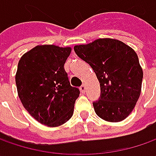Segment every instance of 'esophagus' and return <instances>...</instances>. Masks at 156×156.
<instances>
[{"label":"esophagus","mask_w":156,"mask_h":156,"mask_svg":"<svg viewBox=\"0 0 156 156\" xmlns=\"http://www.w3.org/2000/svg\"><path fill=\"white\" fill-rule=\"evenodd\" d=\"M80 90L81 91V93H85V91H86V86L84 84L81 85V87H80Z\"/></svg>","instance_id":"1"}]
</instances>
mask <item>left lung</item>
Listing matches in <instances>:
<instances>
[{"mask_svg":"<svg viewBox=\"0 0 156 156\" xmlns=\"http://www.w3.org/2000/svg\"><path fill=\"white\" fill-rule=\"evenodd\" d=\"M74 50L90 65L100 82L101 95L93 102L96 115L110 122L126 119L139 99L143 77L135 50L110 38L75 46Z\"/></svg>","mask_w":156,"mask_h":156,"instance_id":"obj_1","label":"left lung"}]
</instances>
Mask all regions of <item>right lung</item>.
<instances>
[{
  "instance_id": "right-lung-1",
  "label": "right lung",
  "mask_w": 156,
  "mask_h": 156,
  "mask_svg": "<svg viewBox=\"0 0 156 156\" xmlns=\"http://www.w3.org/2000/svg\"><path fill=\"white\" fill-rule=\"evenodd\" d=\"M70 53L69 47L36 46L18 62L15 83L21 103L37 122L48 127L69 121L80 94L64 69Z\"/></svg>"
}]
</instances>
